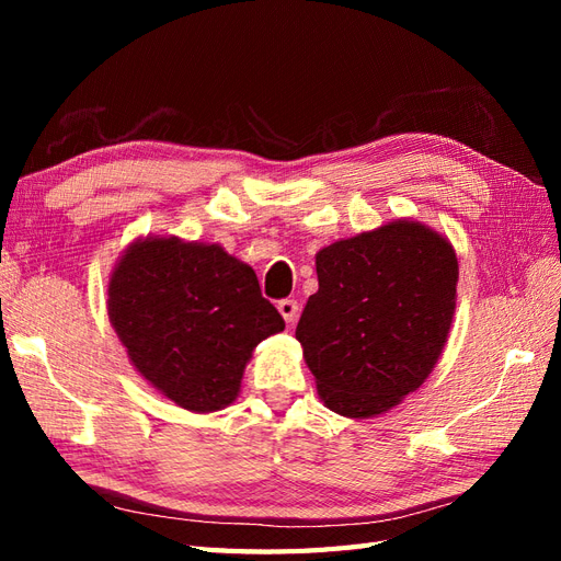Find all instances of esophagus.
Wrapping results in <instances>:
<instances>
[{
    "label": "esophagus",
    "mask_w": 561,
    "mask_h": 561,
    "mask_svg": "<svg viewBox=\"0 0 561 561\" xmlns=\"http://www.w3.org/2000/svg\"><path fill=\"white\" fill-rule=\"evenodd\" d=\"M277 311L282 313L284 323H287V325H294V320L299 318V304H296L294 299H284V301H279V304H277Z\"/></svg>",
    "instance_id": "34e87169"
}]
</instances>
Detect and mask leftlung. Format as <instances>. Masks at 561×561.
Masks as SVG:
<instances>
[{
    "instance_id": "1",
    "label": "left lung",
    "mask_w": 561,
    "mask_h": 561,
    "mask_svg": "<svg viewBox=\"0 0 561 561\" xmlns=\"http://www.w3.org/2000/svg\"><path fill=\"white\" fill-rule=\"evenodd\" d=\"M318 291L296 340L325 408L350 420L386 414L420 388L446 347L458 257L432 226L392 219L320 248Z\"/></svg>"
}]
</instances>
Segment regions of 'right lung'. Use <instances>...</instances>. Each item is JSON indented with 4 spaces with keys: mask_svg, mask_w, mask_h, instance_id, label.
I'll use <instances>...</instances> for the list:
<instances>
[{
    "mask_svg": "<svg viewBox=\"0 0 561 561\" xmlns=\"http://www.w3.org/2000/svg\"><path fill=\"white\" fill-rule=\"evenodd\" d=\"M108 318L137 374L197 414L229 408L253 350L284 330L253 267L178 236L125 248L108 277Z\"/></svg>",
    "mask_w": 561,
    "mask_h": 561,
    "instance_id": "obj_1",
    "label": "right lung"
}]
</instances>
